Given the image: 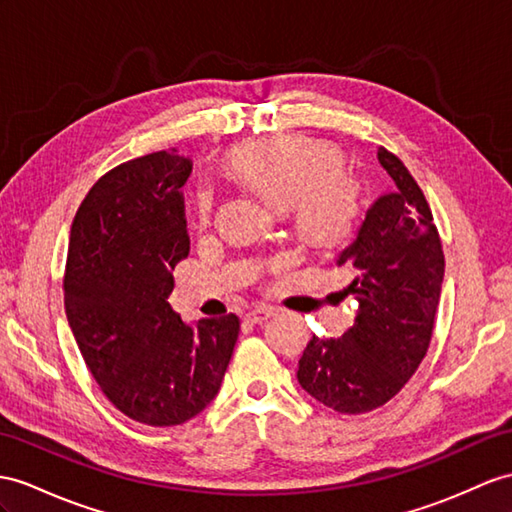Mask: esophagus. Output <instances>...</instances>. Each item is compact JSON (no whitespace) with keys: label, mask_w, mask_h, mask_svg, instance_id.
Masks as SVG:
<instances>
[{"label":"esophagus","mask_w":512,"mask_h":512,"mask_svg":"<svg viewBox=\"0 0 512 512\" xmlns=\"http://www.w3.org/2000/svg\"><path fill=\"white\" fill-rule=\"evenodd\" d=\"M276 315V308H271V306H256L254 310H249V313L245 315V319L249 321V323H263V321H267L269 317H273Z\"/></svg>","instance_id":"1"}]
</instances>
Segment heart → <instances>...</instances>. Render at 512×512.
<instances>
[{
  "label": "heart",
  "mask_w": 512,
  "mask_h": 512,
  "mask_svg": "<svg viewBox=\"0 0 512 512\" xmlns=\"http://www.w3.org/2000/svg\"><path fill=\"white\" fill-rule=\"evenodd\" d=\"M228 169L278 210H291L297 234L319 249L341 245L360 215L358 182L343 171L332 143L304 134H280L234 147ZM213 191L197 189L191 217L206 226L213 217Z\"/></svg>",
  "instance_id": "heart-1"
}]
</instances>
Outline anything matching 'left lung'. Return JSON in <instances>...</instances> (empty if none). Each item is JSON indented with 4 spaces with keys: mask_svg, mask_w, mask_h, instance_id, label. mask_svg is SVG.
<instances>
[{
    "mask_svg": "<svg viewBox=\"0 0 512 512\" xmlns=\"http://www.w3.org/2000/svg\"><path fill=\"white\" fill-rule=\"evenodd\" d=\"M391 191L373 202L356 239L336 258L358 302L341 339L313 336L299 358L302 389L343 415L369 413L400 393L432 339L445 258L430 206L395 154L378 149Z\"/></svg>",
    "mask_w": 512,
    "mask_h": 512,
    "instance_id": "obj_1",
    "label": "left lung"
}]
</instances>
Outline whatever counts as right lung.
<instances>
[{
    "instance_id": "right-lung-1",
    "label": "right lung",
    "mask_w": 512,
    "mask_h": 512,
    "mask_svg": "<svg viewBox=\"0 0 512 512\" xmlns=\"http://www.w3.org/2000/svg\"><path fill=\"white\" fill-rule=\"evenodd\" d=\"M191 171L176 149L123 162L84 197L69 239L65 310L84 363L123 415L154 428L215 400L241 328L236 315L189 326L167 302L191 249Z\"/></svg>"
}]
</instances>
